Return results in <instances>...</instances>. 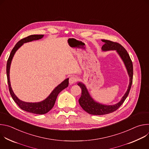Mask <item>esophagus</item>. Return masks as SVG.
<instances>
[{"instance_id":"1","label":"esophagus","mask_w":149,"mask_h":149,"mask_svg":"<svg viewBox=\"0 0 149 149\" xmlns=\"http://www.w3.org/2000/svg\"><path fill=\"white\" fill-rule=\"evenodd\" d=\"M77 79H78V78H77L76 77H75V76H71V77H70V79H69V82H70V84H72L75 83V82H77Z\"/></svg>"}]
</instances>
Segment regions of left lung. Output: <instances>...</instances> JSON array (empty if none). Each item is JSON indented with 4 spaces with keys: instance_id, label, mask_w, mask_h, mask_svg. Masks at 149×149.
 <instances>
[{
    "instance_id": "8db88e82",
    "label": "left lung",
    "mask_w": 149,
    "mask_h": 149,
    "mask_svg": "<svg viewBox=\"0 0 149 149\" xmlns=\"http://www.w3.org/2000/svg\"><path fill=\"white\" fill-rule=\"evenodd\" d=\"M101 40L104 42V44L101 48L102 51H106L110 50H116L118 54L124 63L127 72H128V74L129 75L130 83L129 85L128 89H127L126 93L122 97L120 101L114 105H107L101 104L94 101V100L90 95L86 86L81 82H78L77 85L80 87L82 90L81 97L78 100L81 107L84 111H86L90 114L98 116L111 113L117 110L123 104V103L129 94L133 82V63L128 52L125 49V48L121 45L117 43V42L105 39H101Z\"/></svg>"
}]
</instances>
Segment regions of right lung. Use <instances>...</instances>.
Returning <instances> with one entry per match:
<instances>
[{
  "instance_id": "1",
  "label": "right lung",
  "mask_w": 149,
  "mask_h": 149,
  "mask_svg": "<svg viewBox=\"0 0 149 149\" xmlns=\"http://www.w3.org/2000/svg\"><path fill=\"white\" fill-rule=\"evenodd\" d=\"M43 37H44V35H32L20 40L12 50L10 54L9 57L8 58V60L7 61V65H6V74H7L9 90L13 100L22 110L26 111L27 112L36 114H46L53 108L55 101L56 100L57 96L59 94V93L61 91H62L63 89H65L68 86L69 78H67L66 79L62 81L59 85H58V86L52 91L50 95L45 100L38 102H28L23 101L22 100H20L14 94L10 86L9 72H10V67L11 64V62L16 51L24 43H26V42H31L35 40H38L42 38Z\"/></svg>"
}]
</instances>
